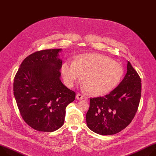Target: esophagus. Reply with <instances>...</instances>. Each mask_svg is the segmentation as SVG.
Returning <instances> with one entry per match:
<instances>
[{"instance_id": "esophagus-1", "label": "esophagus", "mask_w": 156, "mask_h": 156, "mask_svg": "<svg viewBox=\"0 0 156 156\" xmlns=\"http://www.w3.org/2000/svg\"><path fill=\"white\" fill-rule=\"evenodd\" d=\"M76 99L77 100H81L82 99H83V96L81 94H80V93H77L76 94Z\"/></svg>"}]
</instances>
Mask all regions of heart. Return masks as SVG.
Segmentation results:
<instances>
[{
	"label": "heart",
	"instance_id": "1",
	"mask_svg": "<svg viewBox=\"0 0 156 156\" xmlns=\"http://www.w3.org/2000/svg\"><path fill=\"white\" fill-rule=\"evenodd\" d=\"M61 71L68 87H73L82 75L84 88L94 96L110 93L118 85L124 75L119 63L104 55L93 53L79 55L73 62H64Z\"/></svg>",
	"mask_w": 156,
	"mask_h": 156
}]
</instances>
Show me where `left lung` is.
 <instances>
[{
	"label": "left lung",
	"instance_id": "8db88e82",
	"mask_svg": "<svg viewBox=\"0 0 156 156\" xmlns=\"http://www.w3.org/2000/svg\"><path fill=\"white\" fill-rule=\"evenodd\" d=\"M140 96V78L127 62V73L114 90L105 96L90 98L86 115L89 129L101 135L118 133L133 119Z\"/></svg>",
	"mask_w": 156,
	"mask_h": 156
}]
</instances>
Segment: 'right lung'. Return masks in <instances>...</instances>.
Segmentation results:
<instances>
[{"label": "right lung", "mask_w": 156, "mask_h": 156, "mask_svg": "<svg viewBox=\"0 0 156 156\" xmlns=\"http://www.w3.org/2000/svg\"><path fill=\"white\" fill-rule=\"evenodd\" d=\"M60 49L36 51L26 57L14 78L13 94L24 121L33 129L53 132L64 123L66 108L76 93L62 83Z\"/></svg>", "instance_id": "right-lung-1"}]
</instances>
